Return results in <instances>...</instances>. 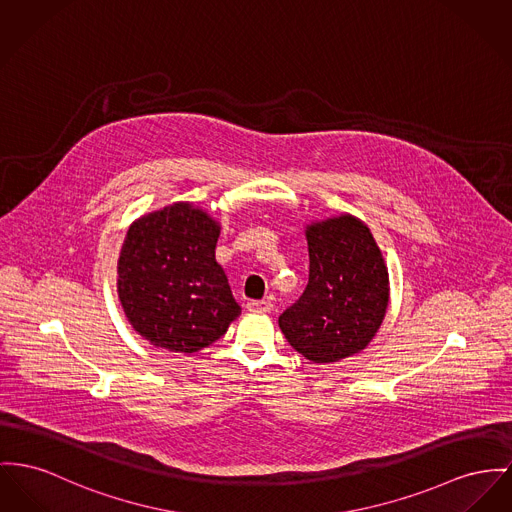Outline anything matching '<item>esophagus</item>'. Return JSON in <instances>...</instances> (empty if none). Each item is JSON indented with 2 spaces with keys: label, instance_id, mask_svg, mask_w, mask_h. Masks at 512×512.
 <instances>
[{
  "label": "esophagus",
  "instance_id": "1",
  "mask_svg": "<svg viewBox=\"0 0 512 512\" xmlns=\"http://www.w3.org/2000/svg\"><path fill=\"white\" fill-rule=\"evenodd\" d=\"M272 308L273 305L270 301H250V303H246L248 312H270Z\"/></svg>",
  "mask_w": 512,
  "mask_h": 512
}]
</instances>
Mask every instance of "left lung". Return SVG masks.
<instances>
[{"mask_svg": "<svg viewBox=\"0 0 512 512\" xmlns=\"http://www.w3.org/2000/svg\"><path fill=\"white\" fill-rule=\"evenodd\" d=\"M308 285L279 316L283 336L314 363H336L363 351L390 301L384 256L369 227L341 213L305 229Z\"/></svg>", "mask_w": 512, "mask_h": 512, "instance_id": "obj_1", "label": "left lung"}]
</instances>
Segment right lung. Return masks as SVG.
I'll return each mask as SVG.
<instances>
[{
	"instance_id": "1",
	"label": "right lung",
	"mask_w": 512,
	"mask_h": 512,
	"mask_svg": "<svg viewBox=\"0 0 512 512\" xmlns=\"http://www.w3.org/2000/svg\"><path fill=\"white\" fill-rule=\"evenodd\" d=\"M221 233L190 202L143 213L122 244L118 299L143 340L172 353H196L219 340L240 314L215 260Z\"/></svg>"
}]
</instances>
